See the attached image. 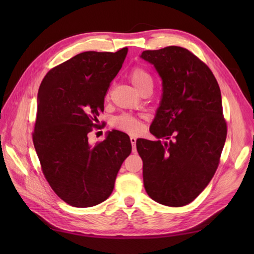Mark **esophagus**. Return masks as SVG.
Here are the masks:
<instances>
[{
  "instance_id": "1",
  "label": "esophagus",
  "mask_w": 254,
  "mask_h": 254,
  "mask_svg": "<svg viewBox=\"0 0 254 254\" xmlns=\"http://www.w3.org/2000/svg\"><path fill=\"white\" fill-rule=\"evenodd\" d=\"M130 141H131V144L133 145V149H134V152H135V145H136V137H135V136H131V137H130Z\"/></svg>"
}]
</instances>
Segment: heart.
<instances>
[{
    "mask_svg": "<svg viewBox=\"0 0 254 254\" xmlns=\"http://www.w3.org/2000/svg\"><path fill=\"white\" fill-rule=\"evenodd\" d=\"M128 77H130L132 84L139 91H142L146 87H153L152 75L143 67L136 66L132 68ZM141 118H143V116L138 117L131 115V113H121V115L113 119L112 124L119 130L126 131L127 133H136L142 128Z\"/></svg>",
    "mask_w": 254,
    "mask_h": 254,
    "instance_id": "b5f03b06",
    "label": "heart"
}]
</instances>
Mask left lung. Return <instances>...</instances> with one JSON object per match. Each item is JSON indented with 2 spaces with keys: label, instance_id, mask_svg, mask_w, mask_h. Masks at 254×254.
<instances>
[{
  "label": "left lung",
  "instance_id": "8db88e82",
  "mask_svg": "<svg viewBox=\"0 0 254 254\" xmlns=\"http://www.w3.org/2000/svg\"><path fill=\"white\" fill-rule=\"evenodd\" d=\"M163 79V98L149 131L168 142L138 138L144 187L159 204L191 203L219 165L227 123L213 72L188 49L170 46L143 51Z\"/></svg>",
  "mask_w": 254,
  "mask_h": 254
}]
</instances>
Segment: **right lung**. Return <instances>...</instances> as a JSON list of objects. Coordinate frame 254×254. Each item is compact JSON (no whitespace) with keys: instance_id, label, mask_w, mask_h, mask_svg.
<instances>
[{"instance_id":"obj_1","label":"right lung","mask_w":254,"mask_h":254,"mask_svg":"<svg viewBox=\"0 0 254 254\" xmlns=\"http://www.w3.org/2000/svg\"><path fill=\"white\" fill-rule=\"evenodd\" d=\"M127 55V48L79 53L51 68L40 84L32 142L46 180L72 206H95L109 197L131 154L130 137L117 130L105 141L88 142Z\"/></svg>"}]
</instances>
